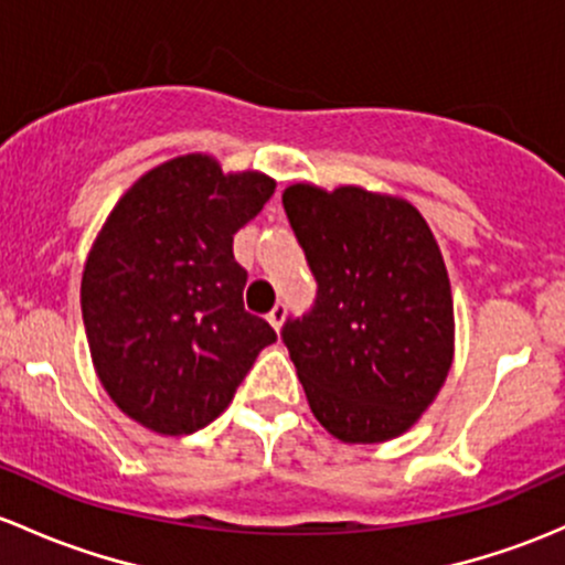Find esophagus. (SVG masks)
<instances>
[{
    "label": "esophagus",
    "instance_id": "34e87169",
    "mask_svg": "<svg viewBox=\"0 0 565 565\" xmlns=\"http://www.w3.org/2000/svg\"><path fill=\"white\" fill-rule=\"evenodd\" d=\"M284 319H287V306H284V302H276V306L270 308V313H267V322H270V328L278 332L284 328Z\"/></svg>",
    "mask_w": 565,
    "mask_h": 565
}]
</instances>
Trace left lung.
Segmentation results:
<instances>
[{
    "label": "left lung",
    "mask_w": 565,
    "mask_h": 565,
    "mask_svg": "<svg viewBox=\"0 0 565 565\" xmlns=\"http://www.w3.org/2000/svg\"><path fill=\"white\" fill-rule=\"evenodd\" d=\"M281 200L317 278L311 311L281 330L308 406L343 444L390 441L423 417L452 367L441 248L401 198L295 183Z\"/></svg>",
    "instance_id": "8db88e82"
}]
</instances>
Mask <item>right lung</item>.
Segmentation results:
<instances>
[{
    "mask_svg": "<svg viewBox=\"0 0 565 565\" xmlns=\"http://www.w3.org/2000/svg\"><path fill=\"white\" fill-rule=\"evenodd\" d=\"M276 192L207 153L148 170L99 230L81 281L94 371L110 401L162 436L211 425L276 332L243 308L233 235Z\"/></svg>",
    "mask_w": 565,
    "mask_h": 565,
    "instance_id": "obj_1",
    "label": "right lung"
}]
</instances>
